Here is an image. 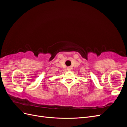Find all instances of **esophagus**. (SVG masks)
Here are the masks:
<instances>
[{
    "instance_id": "1",
    "label": "esophagus",
    "mask_w": 127,
    "mask_h": 127,
    "mask_svg": "<svg viewBox=\"0 0 127 127\" xmlns=\"http://www.w3.org/2000/svg\"><path fill=\"white\" fill-rule=\"evenodd\" d=\"M67 70H68V71H70V70H71V68H70V67H68V68H67Z\"/></svg>"
}]
</instances>
